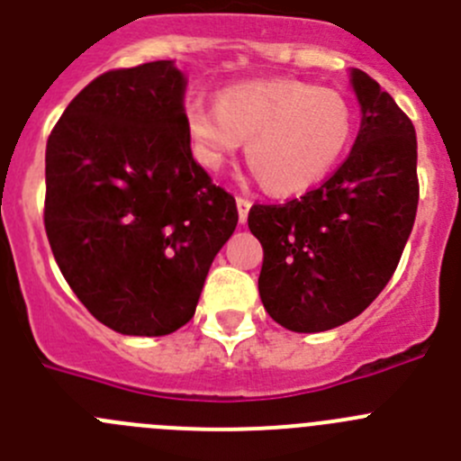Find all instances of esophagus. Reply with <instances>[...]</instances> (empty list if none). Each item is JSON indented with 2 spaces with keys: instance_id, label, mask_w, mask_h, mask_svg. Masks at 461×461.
<instances>
[{
  "instance_id": "1",
  "label": "esophagus",
  "mask_w": 461,
  "mask_h": 461,
  "mask_svg": "<svg viewBox=\"0 0 461 461\" xmlns=\"http://www.w3.org/2000/svg\"><path fill=\"white\" fill-rule=\"evenodd\" d=\"M235 203H238L240 223H247V219H249V210H251V201H249L247 196H238V199H235Z\"/></svg>"
}]
</instances>
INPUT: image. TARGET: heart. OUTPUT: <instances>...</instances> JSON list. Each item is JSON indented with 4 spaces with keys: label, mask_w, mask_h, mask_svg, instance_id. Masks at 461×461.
I'll return each instance as SVG.
<instances>
[{
    "label": "heart",
    "mask_w": 461,
    "mask_h": 461,
    "mask_svg": "<svg viewBox=\"0 0 461 461\" xmlns=\"http://www.w3.org/2000/svg\"><path fill=\"white\" fill-rule=\"evenodd\" d=\"M183 115L199 165L219 172L247 140L249 165L278 196L319 185L344 158L355 131L341 92L285 78L223 87L217 108L194 96Z\"/></svg>",
    "instance_id": "1"
}]
</instances>
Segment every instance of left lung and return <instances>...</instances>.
Wrapping results in <instances>:
<instances>
[{
  "mask_svg": "<svg viewBox=\"0 0 461 461\" xmlns=\"http://www.w3.org/2000/svg\"><path fill=\"white\" fill-rule=\"evenodd\" d=\"M359 131L339 169L283 205H253L258 289L269 317L294 332H323L365 312L396 271L419 205L416 133L392 95L350 69Z\"/></svg>",
  "mask_w": 461,
  "mask_h": 461,
  "instance_id": "left-lung-1",
  "label": "left lung"
}]
</instances>
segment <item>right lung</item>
Returning a JSON list of instances; mask_svg holds the SVG:
<instances>
[{
	"label": "right lung",
	"instance_id": "obj_1",
	"mask_svg": "<svg viewBox=\"0 0 461 461\" xmlns=\"http://www.w3.org/2000/svg\"><path fill=\"white\" fill-rule=\"evenodd\" d=\"M174 60L96 77L47 140L45 230L65 280L104 326L162 337L194 317L238 205L192 158Z\"/></svg>",
	"mask_w": 461,
	"mask_h": 461
}]
</instances>
